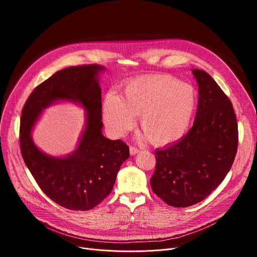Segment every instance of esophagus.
Instances as JSON below:
<instances>
[{"label":"esophagus","instance_id":"1","mask_svg":"<svg viewBox=\"0 0 257 257\" xmlns=\"http://www.w3.org/2000/svg\"><path fill=\"white\" fill-rule=\"evenodd\" d=\"M138 153H140V149H138V148H136V147H130V154L131 155H136V154H138Z\"/></svg>","mask_w":257,"mask_h":257}]
</instances>
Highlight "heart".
<instances>
[{"label":"heart","mask_w":257,"mask_h":257,"mask_svg":"<svg viewBox=\"0 0 257 257\" xmlns=\"http://www.w3.org/2000/svg\"><path fill=\"white\" fill-rule=\"evenodd\" d=\"M195 87L169 75H146L123 84L121 97L111 90L102 102L104 123L112 136L124 137L140 114L145 138L170 145L183 138L197 107Z\"/></svg>","instance_id":"b5f03b06"}]
</instances>
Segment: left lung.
Instances as JSON below:
<instances>
[{"label":"left lung","instance_id":"left-lung-1","mask_svg":"<svg viewBox=\"0 0 257 257\" xmlns=\"http://www.w3.org/2000/svg\"><path fill=\"white\" fill-rule=\"evenodd\" d=\"M192 72L199 86L194 125L180 141L156 150L150 179L154 194L174 207L204 200L230 171L237 151L232 103L206 72Z\"/></svg>","mask_w":257,"mask_h":257}]
</instances>
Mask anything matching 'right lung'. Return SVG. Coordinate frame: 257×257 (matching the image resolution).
<instances>
[{
	"mask_svg": "<svg viewBox=\"0 0 257 257\" xmlns=\"http://www.w3.org/2000/svg\"><path fill=\"white\" fill-rule=\"evenodd\" d=\"M99 64L70 66L39 84L27 99L21 117L20 145L23 159L38 186L58 205L85 211L96 207L112 191L117 172L129 157V147L102 134ZM57 100H71L87 110L86 129L77 149L65 158L40 152L31 131L45 107Z\"/></svg>",
	"mask_w": 257,
	"mask_h": 257,
	"instance_id": "add662e5",
	"label": "right lung"
}]
</instances>
